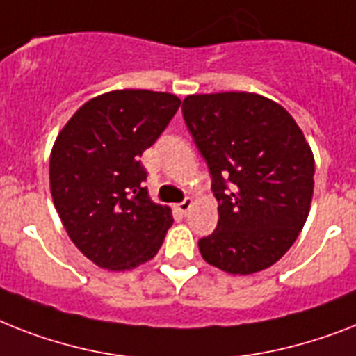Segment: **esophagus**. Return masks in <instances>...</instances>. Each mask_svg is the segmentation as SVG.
<instances>
[{
  "label": "esophagus",
  "instance_id": "obj_1",
  "mask_svg": "<svg viewBox=\"0 0 356 356\" xmlns=\"http://www.w3.org/2000/svg\"><path fill=\"white\" fill-rule=\"evenodd\" d=\"M175 208H177V212H181V213H183V216H186L188 210L192 208V199H184L183 203H179Z\"/></svg>",
  "mask_w": 356,
  "mask_h": 356
}]
</instances>
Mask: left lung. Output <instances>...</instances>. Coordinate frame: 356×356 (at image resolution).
<instances>
[{
    "mask_svg": "<svg viewBox=\"0 0 356 356\" xmlns=\"http://www.w3.org/2000/svg\"><path fill=\"white\" fill-rule=\"evenodd\" d=\"M183 117L219 204L201 256L230 274L270 267L296 241L313 199L314 157L302 129L254 93L190 95Z\"/></svg>",
    "mask_w": 356,
    "mask_h": 356,
    "instance_id": "8db88e82",
    "label": "left lung"
}]
</instances>
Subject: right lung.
<instances>
[{
    "label": "right lung",
    "mask_w": 356,
    "mask_h": 356,
    "mask_svg": "<svg viewBox=\"0 0 356 356\" xmlns=\"http://www.w3.org/2000/svg\"><path fill=\"white\" fill-rule=\"evenodd\" d=\"M181 100L148 89L109 91L69 118L51 152L54 207L78 250L98 267L129 270L159 252L173 218L143 183L140 155Z\"/></svg>",
    "instance_id": "right-lung-1"
}]
</instances>
